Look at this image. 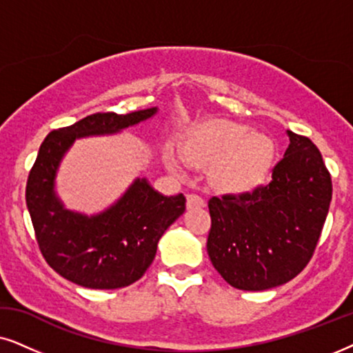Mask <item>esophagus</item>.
<instances>
[{"label":"esophagus","instance_id":"obj_1","mask_svg":"<svg viewBox=\"0 0 353 353\" xmlns=\"http://www.w3.org/2000/svg\"><path fill=\"white\" fill-rule=\"evenodd\" d=\"M205 206V200L201 199L200 195L196 194H189L187 195V208L192 210V208H203Z\"/></svg>","mask_w":353,"mask_h":353}]
</instances>
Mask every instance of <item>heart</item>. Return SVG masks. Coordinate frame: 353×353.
<instances>
[{"mask_svg":"<svg viewBox=\"0 0 353 353\" xmlns=\"http://www.w3.org/2000/svg\"><path fill=\"white\" fill-rule=\"evenodd\" d=\"M181 157L192 168H208L214 189L247 194L270 177L276 158V143L270 135L252 132L234 122L214 121L192 128L181 142ZM172 171L182 172L174 154L168 157Z\"/></svg>","mask_w":353,"mask_h":353,"instance_id":"heart-1","label":"heart"}]
</instances>
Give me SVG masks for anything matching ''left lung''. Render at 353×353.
I'll return each mask as SVG.
<instances>
[{"label":"left lung","mask_w":353,"mask_h":353,"mask_svg":"<svg viewBox=\"0 0 353 353\" xmlns=\"http://www.w3.org/2000/svg\"><path fill=\"white\" fill-rule=\"evenodd\" d=\"M289 147L270 184L208 201L206 242L232 288L266 290L294 279L313 256L332 196L331 176L312 140L288 130Z\"/></svg>","instance_id":"8db88e82"}]
</instances>
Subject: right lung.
I'll use <instances>...</instances> for the list:
<instances>
[{"label": "right lung", "mask_w": 353, "mask_h": 353, "mask_svg": "<svg viewBox=\"0 0 353 353\" xmlns=\"http://www.w3.org/2000/svg\"><path fill=\"white\" fill-rule=\"evenodd\" d=\"M148 108L116 114L97 112L46 135L30 169L26 201L40 252L46 263L70 283L88 289H119L145 274L164 231L185 211V196H164L137 177L116 203L87 216L68 210L58 195L56 174L77 139L111 135L147 121Z\"/></svg>", "instance_id": "add662e5"}]
</instances>
